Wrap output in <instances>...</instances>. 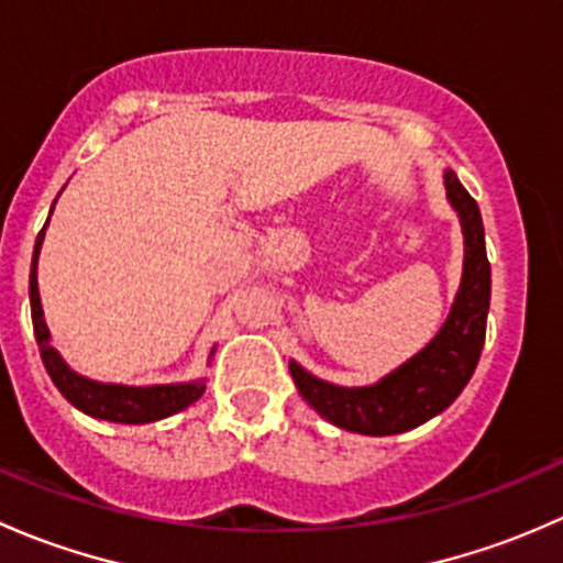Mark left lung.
<instances>
[{
	"label": "left lung",
	"mask_w": 563,
	"mask_h": 563,
	"mask_svg": "<svg viewBox=\"0 0 563 563\" xmlns=\"http://www.w3.org/2000/svg\"><path fill=\"white\" fill-rule=\"evenodd\" d=\"M444 185L463 223L465 261L457 299L441 332L417 356L373 387H334L310 376L297 362L288 365L299 395L338 428L365 435L411 430L444 411L474 376L490 310V261L476 201L460 185L455 172L444 174Z\"/></svg>",
	"instance_id": "left-lung-1"
}]
</instances>
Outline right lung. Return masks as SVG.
<instances>
[{"instance_id": "add662e5", "label": "right lung", "mask_w": 563, "mask_h": 563, "mask_svg": "<svg viewBox=\"0 0 563 563\" xmlns=\"http://www.w3.org/2000/svg\"><path fill=\"white\" fill-rule=\"evenodd\" d=\"M43 231L37 234L35 253H32V272H30V302H32V327H35V340L40 349V360H43L45 371H48L51 382L56 389L78 408V411L89 413V417L108 419V422H155V419L172 417L181 411L190 402H196L203 395V382L192 384H166V387H122V384H100L89 382V378L78 376L70 367L62 362V356L51 349L48 343V327L43 321V308H40L37 294V255L43 245Z\"/></svg>"}]
</instances>
